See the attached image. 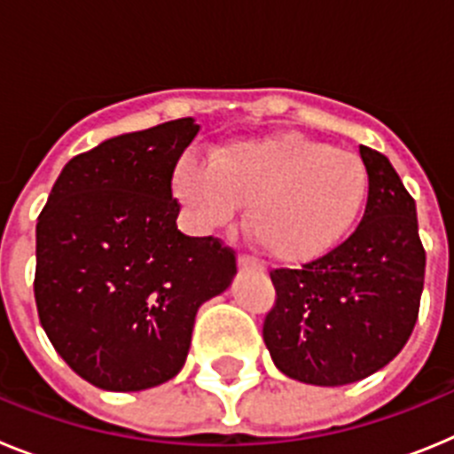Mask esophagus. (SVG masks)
Listing matches in <instances>:
<instances>
[{
  "mask_svg": "<svg viewBox=\"0 0 454 454\" xmlns=\"http://www.w3.org/2000/svg\"><path fill=\"white\" fill-rule=\"evenodd\" d=\"M239 270H252V272H263V263H259L252 256L243 254L239 256Z\"/></svg>",
  "mask_w": 454,
  "mask_h": 454,
  "instance_id": "1",
  "label": "esophagus"
}]
</instances>
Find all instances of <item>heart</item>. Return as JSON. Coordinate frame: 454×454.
Here are the masks:
<instances>
[{
    "mask_svg": "<svg viewBox=\"0 0 454 454\" xmlns=\"http://www.w3.org/2000/svg\"><path fill=\"white\" fill-rule=\"evenodd\" d=\"M172 184L198 231L230 224L247 204V227L263 250L302 266L350 234L366 204L368 170L356 152L277 131L218 147L208 163L184 159Z\"/></svg>",
    "mask_w": 454,
    "mask_h": 454,
    "instance_id": "1",
    "label": "heart"
}]
</instances>
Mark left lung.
<instances>
[{
    "label": "left lung",
    "instance_id": "8db88e82",
    "mask_svg": "<svg viewBox=\"0 0 454 454\" xmlns=\"http://www.w3.org/2000/svg\"><path fill=\"white\" fill-rule=\"evenodd\" d=\"M368 202L352 236L300 270L270 272L275 307L263 320L272 362L316 387L359 382L404 348L419 318L425 250L416 202L391 161L359 145Z\"/></svg>",
    "mask_w": 454,
    "mask_h": 454
}]
</instances>
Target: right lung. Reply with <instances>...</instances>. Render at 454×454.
<instances>
[{
	"label": "right lung",
	"mask_w": 454,
	"mask_h": 454,
	"mask_svg": "<svg viewBox=\"0 0 454 454\" xmlns=\"http://www.w3.org/2000/svg\"><path fill=\"white\" fill-rule=\"evenodd\" d=\"M200 124L115 136L66 163L35 224V307L63 362L104 391L182 371L198 309L227 291L236 256L177 230L172 172Z\"/></svg>",
	"instance_id": "add662e5"
}]
</instances>
